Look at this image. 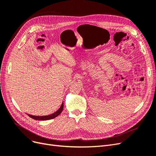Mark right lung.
Here are the masks:
<instances>
[{"mask_svg": "<svg viewBox=\"0 0 156 156\" xmlns=\"http://www.w3.org/2000/svg\"><path fill=\"white\" fill-rule=\"evenodd\" d=\"M63 107H64V103H62V105L60 107L59 109L56 111L55 113H53L52 115H48V116H32L30 115H28L29 116H30L32 119L36 120H50V119H55V117L58 116L61 112H62L63 110Z\"/></svg>", "mask_w": 156, "mask_h": 156, "instance_id": "add662e5", "label": "right lung"}]
</instances>
